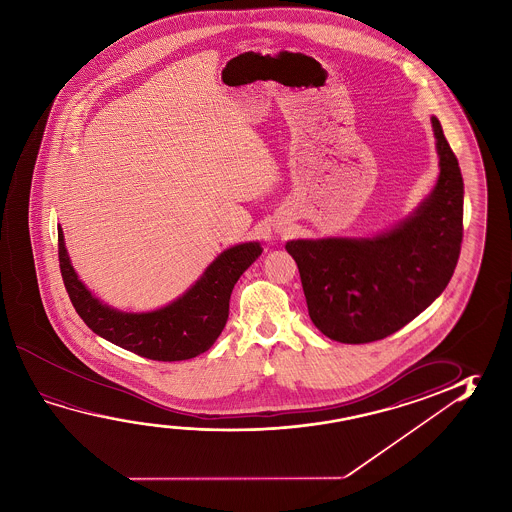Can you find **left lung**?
Wrapping results in <instances>:
<instances>
[{"instance_id":"1","label":"left lung","mask_w":512,"mask_h":512,"mask_svg":"<svg viewBox=\"0 0 512 512\" xmlns=\"http://www.w3.org/2000/svg\"><path fill=\"white\" fill-rule=\"evenodd\" d=\"M439 178L411 216L375 237L287 241L309 316L332 341L391 336L443 293L462 243L464 184L457 157L432 116Z\"/></svg>"}]
</instances>
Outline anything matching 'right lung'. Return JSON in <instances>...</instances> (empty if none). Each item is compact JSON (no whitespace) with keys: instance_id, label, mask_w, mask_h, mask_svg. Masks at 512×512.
<instances>
[{"instance_id":"right-lung-1","label":"right lung","mask_w":512,"mask_h":512,"mask_svg":"<svg viewBox=\"0 0 512 512\" xmlns=\"http://www.w3.org/2000/svg\"><path fill=\"white\" fill-rule=\"evenodd\" d=\"M260 253L257 241L235 244L175 302L150 312H123L100 302L78 278L59 225L60 273L78 316L94 334L151 361H187L207 352L227 325L235 282Z\"/></svg>"}]
</instances>
